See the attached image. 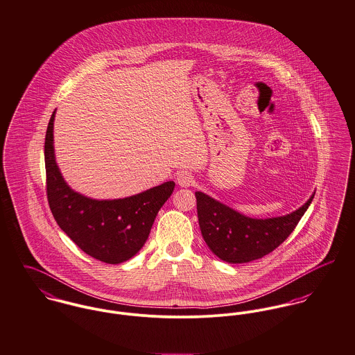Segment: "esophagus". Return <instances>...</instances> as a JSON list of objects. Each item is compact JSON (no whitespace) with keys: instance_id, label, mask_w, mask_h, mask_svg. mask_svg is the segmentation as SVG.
I'll return each mask as SVG.
<instances>
[{"instance_id":"34e87169","label":"esophagus","mask_w":355,"mask_h":355,"mask_svg":"<svg viewBox=\"0 0 355 355\" xmlns=\"http://www.w3.org/2000/svg\"><path fill=\"white\" fill-rule=\"evenodd\" d=\"M177 182H178L180 187L188 188V187H192V185L195 184V178H193V175H192L191 173H188V171H181V173H178V175H177Z\"/></svg>"}]
</instances>
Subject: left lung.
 Masks as SVG:
<instances>
[{"instance_id": "left-lung-1", "label": "left lung", "mask_w": 355, "mask_h": 355, "mask_svg": "<svg viewBox=\"0 0 355 355\" xmlns=\"http://www.w3.org/2000/svg\"><path fill=\"white\" fill-rule=\"evenodd\" d=\"M315 193L302 207L287 215L257 219L238 212L214 197L196 192L201 236L212 253L226 263L242 264L261 259L293 233Z\"/></svg>"}]
</instances>
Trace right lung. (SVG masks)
<instances>
[{
    "instance_id": "1",
    "label": "right lung",
    "mask_w": 355,
    "mask_h": 355,
    "mask_svg": "<svg viewBox=\"0 0 355 355\" xmlns=\"http://www.w3.org/2000/svg\"><path fill=\"white\" fill-rule=\"evenodd\" d=\"M54 117L44 139L46 188L51 214L83 252L119 264L132 259L148 239L160 207L171 196L175 182L167 181L133 196L96 200L73 191L64 180L54 154Z\"/></svg>"
}]
</instances>
